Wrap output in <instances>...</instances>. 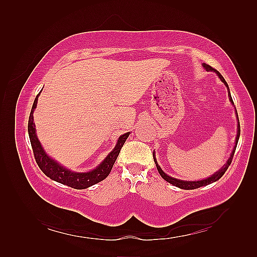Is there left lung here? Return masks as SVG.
I'll list each match as a JSON object with an SVG mask.
<instances>
[{
    "label": "left lung",
    "instance_id": "obj_1",
    "mask_svg": "<svg viewBox=\"0 0 257 257\" xmlns=\"http://www.w3.org/2000/svg\"><path fill=\"white\" fill-rule=\"evenodd\" d=\"M203 67L207 70V72H210V70H213V72H215V73L217 74V76H219V78H220V79L223 81V83H224V85L227 87V89H228V98H230V101H231V102L233 103V105H234L233 99H232L231 94H230V88H228V85H227V83L225 81V79L223 78V76H222L219 72H217L216 69H214L213 67H211L210 65H207V64H205V63H203ZM235 110H236V109H235ZM236 114H237V112H236ZM237 120H238V116H237ZM237 124H238V125H237V135H236V139H235V146H234V148H233V150H232V154H231L230 158H228V160L226 161L225 165L223 166V167L220 169L219 171H216L214 174H212L211 177H209L207 179H204V180H200V181H183V180H179V179H176V178H172V177L168 176V174H166L165 172L162 171V169L160 168V166L158 165V162L156 161L155 152H154V160H155V163H156V166H157L158 171H159V173H160V176H161L163 179H165L167 182L173 184L174 187H178V188H180V189H184V190H193V189H198V188L204 187V185L211 184V183H213V182L217 181V180L221 179L223 174L225 173V171L227 170L228 166H230V165H231V162H232L233 156H234V152H235L236 146H237V141H238V138H239V133H241V127H239V121H238V123H237Z\"/></svg>",
    "mask_w": 257,
    "mask_h": 257
}]
</instances>
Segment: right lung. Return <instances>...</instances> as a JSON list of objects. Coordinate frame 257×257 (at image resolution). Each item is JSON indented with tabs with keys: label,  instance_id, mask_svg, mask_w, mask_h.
Segmentation results:
<instances>
[{
	"label": "right lung",
	"instance_id": "add662e5",
	"mask_svg": "<svg viewBox=\"0 0 257 257\" xmlns=\"http://www.w3.org/2000/svg\"><path fill=\"white\" fill-rule=\"evenodd\" d=\"M38 95L35 98L31 113H30L29 136H30L33 154H34L36 163H37V166L40 167L41 170L44 172L48 178L54 180V181L59 182V183L65 184V185H68V187L77 189V190L89 188V187H91V185H94L98 182L102 181L103 179H106L108 177V174L110 173L113 163L117 160V157L119 155L120 149L122 148V146L125 143V140H127L130 133L120 136L118 141H117L116 147H114L110 154H109L105 158V160H103L96 169H94V170H91L89 172L70 171V170H68V169L64 168L63 166L59 165V163L56 162L55 160H53L51 157H48L46 155V152L44 151V149L42 148L41 143L37 139L34 119H33V112H34V109L36 108V105H37Z\"/></svg>",
	"mask_w": 257,
	"mask_h": 257
}]
</instances>
